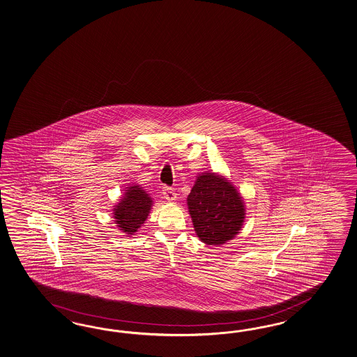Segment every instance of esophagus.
<instances>
[{"label":"esophagus","instance_id":"obj_1","mask_svg":"<svg viewBox=\"0 0 357 357\" xmlns=\"http://www.w3.org/2000/svg\"><path fill=\"white\" fill-rule=\"evenodd\" d=\"M163 195H165V198L167 201L172 202L176 199V192H174L172 188H168V186L163 188Z\"/></svg>","mask_w":357,"mask_h":357}]
</instances>
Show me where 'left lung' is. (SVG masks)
<instances>
[{
  "label": "left lung",
  "instance_id": "left-lung-1",
  "mask_svg": "<svg viewBox=\"0 0 357 357\" xmlns=\"http://www.w3.org/2000/svg\"><path fill=\"white\" fill-rule=\"evenodd\" d=\"M197 236L206 245H221L234 237L245 219V206L234 186L215 174H203L188 197Z\"/></svg>",
  "mask_w": 357,
  "mask_h": 357
}]
</instances>
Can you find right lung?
I'll use <instances>...</instances> for the list:
<instances>
[{
    "label": "right lung",
    "instance_id": "obj_1",
    "mask_svg": "<svg viewBox=\"0 0 357 357\" xmlns=\"http://www.w3.org/2000/svg\"><path fill=\"white\" fill-rule=\"evenodd\" d=\"M153 201L145 190L138 185L129 186L123 199L114 208V219L116 227L127 234H133L147 219Z\"/></svg>",
    "mask_w": 357,
    "mask_h": 357
}]
</instances>
